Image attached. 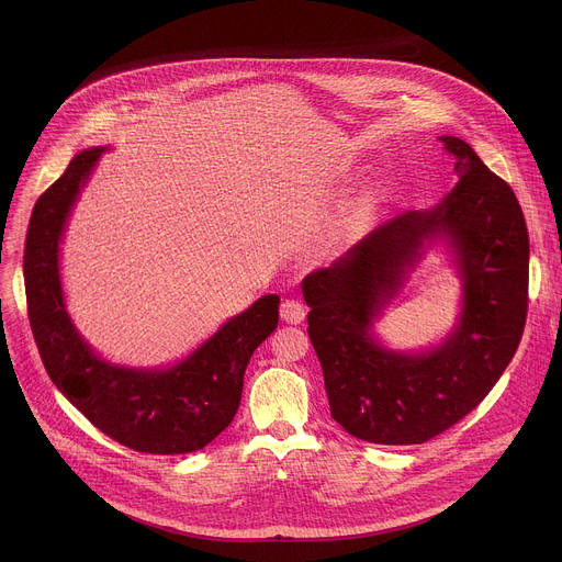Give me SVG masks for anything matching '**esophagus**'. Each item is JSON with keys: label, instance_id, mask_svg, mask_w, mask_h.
Returning a JSON list of instances; mask_svg holds the SVG:
<instances>
[{"label": "esophagus", "instance_id": "esophagus-1", "mask_svg": "<svg viewBox=\"0 0 562 562\" xmlns=\"http://www.w3.org/2000/svg\"><path fill=\"white\" fill-rule=\"evenodd\" d=\"M304 315H306V306L297 300H284L280 304V317L284 319L286 325H300Z\"/></svg>", "mask_w": 562, "mask_h": 562}]
</instances>
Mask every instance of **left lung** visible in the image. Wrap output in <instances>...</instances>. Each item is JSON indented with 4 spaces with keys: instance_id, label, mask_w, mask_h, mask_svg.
<instances>
[{
    "instance_id": "obj_1",
    "label": "left lung",
    "mask_w": 562,
    "mask_h": 562,
    "mask_svg": "<svg viewBox=\"0 0 562 562\" xmlns=\"http://www.w3.org/2000/svg\"><path fill=\"white\" fill-rule=\"evenodd\" d=\"M438 139L458 173L440 204L378 226L300 284L331 418L367 442L420 445L462 420L494 389L525 329L529 235L520 204L464 139ZM436 246L461 282L457 323L436 346L389 348L374 323Z\"/></svg>"
}]
</instances>
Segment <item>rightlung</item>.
<instances>
[{
	"label": "right lung",
	"instance_id": "right-lung-1",
	"mask_svg": "<svg viewBox=\"0 0 562 562\" xmlns=\"http://www.w3.org/2000/svg\"><path fill=\"white\" fill-rule=\"evenodd\" d=\"M106 150L77 153L33 209L24 254L33 336L53 384L100 431L144 453H191L231 425L247 364L278 327L280 297H258L171 364L131 367L100 356L68 313L59 260L72 209Z\"/></svg>",
	"mask_w": 562,
	"mask_h": 562
}]
</instances>
